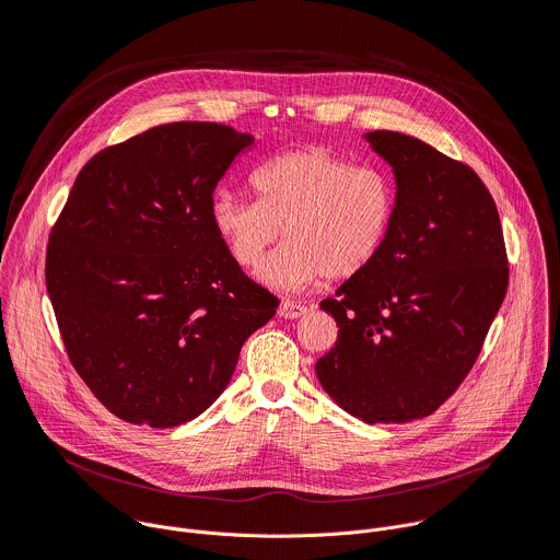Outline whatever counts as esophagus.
<instances>
[{
  "label": "esophagus",
  "instance_id": "34e87169",
  "mask_svg": "<svg viewBox=\"0 0 560 560\" xmlns=\"http://www.w3.org/2000/svg\"><path fill=\"white\" fill-rule=\"evenodd\" d=\"M305 312H307V307L301 305V303H294V301H283V303L279 305V316H281V318H299V316H303Z\"/></svg>",
  "mask_w": 560,
  "mask_h": 560
}]
</instances>
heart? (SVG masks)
<instances>
[{
	"label": "heart",
	"mask_w": 560,
	"mask_h": 560,
	"mask_svg": "<svg viewBox=\"0 0 560 560\" xmlns=\"http://www.w3.org/2000/svg\"><path fill=\"white\" fill-rule=\"evenodd\" d=\"M250 184L257 201L219 192L210 228L244 270L264 264L277 238L285 246L264 266L261 281L296 292L314 281H343L378 257L392 219L394 186L374 166H354L328 148H301L261 164Z\"/></svg>",
	"instance_id": "b5f03b06"
}]
</instances>
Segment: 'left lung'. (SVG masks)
<instances>
[{
	"label": "left lung",
	"mask_w": 560,
	"mask_h": 560,
	"mask_svg": "<svg viewBox=\"0 0 560 560\" xmlns=\"http://www.w3.org/2000/svg\"><path fill=\"white\" fill-rule=\"evenodd\" d=\"M365 141L392 166L394 219L372 266L322 301L339 337L314 370L348 415L408 423L471 370L510 268L497 203L469 166L401 132Z\"/></svg>",
	"instance_id": "8db88e82"
}]
</instances>
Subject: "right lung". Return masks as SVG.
<instances>
[{
  "label": "right lung",
  "mask_w": 560,
  "mask_h": 560,
  "mask_svg": "<svg viewBox=\"0 0 560 560\" xmlns=\"http://www.w3.org/2000/svg\"><path fill=\"white\" fill-rule=\"evenodd\" d=\"M253 143L210 121L150 128L91 159L50 232L46 288L70 363L128 423L197 419L277 312L208 219Z\"/></svg>",
  "instance_id": "1"
}]
</instances>
